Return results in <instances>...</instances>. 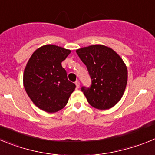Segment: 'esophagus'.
<instances>
[{"instance_id":"esophagus-1","label":"esophagus","mask_w":155,"mask_h":155,"mask_svg":"<svg viewBox=\"0 0 155 155\" xmlns=\"http://www.w3.org/2000/svg\"><path fill=\"white\" fill-rule=\"evenodd\" d=\"M75 84H76L77 88H79V87H80V82H79V81H75Z\"/></svg>"}]
</instances>
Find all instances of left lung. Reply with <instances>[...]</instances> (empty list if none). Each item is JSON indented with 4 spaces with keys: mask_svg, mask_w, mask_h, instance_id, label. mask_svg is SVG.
Instances as JSON below:
<instances>
[{
    "mask_svg": "<svg viewBox=\"0 0 155 155\" xmlns=\"http://www.w3.org/2000/svg\"><path fill=\"white\" fill-rule=\"evenodd\" d=\"M87 67L91 87H81L87 102L95 109L113 107L124 95L127 84V68L113 49L104 45H91L76 50Z\"/></svg>",
    "mask_w": 155,
    "mask_h": 155,
    "instance_id": "left-lung-1",
    "label": "left lung"
}]
</instances>
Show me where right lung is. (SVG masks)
<instances>
[{
	"mask_svg": "<svg viewBox=\"0 0 155 155\" xmlns=\"http://www.w3.org/2000/svg\"><path fill=\"white\" fill-rule=\"evenodd\" d=\"M71 50L56 45H44L31 56L23 74L27 94L39 109L56 113L67 105L75 84L68 79L61 63Z\"/></svg>",
	"mask_w": 155,
	"mask_h": 155,
	"instance_id": "1",
	"label": "right lung"
}]
</instances>
